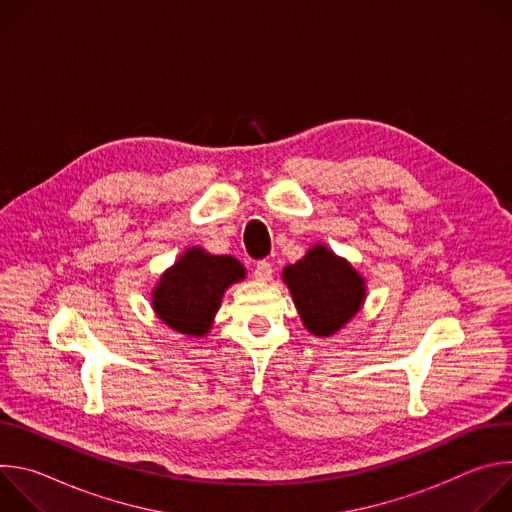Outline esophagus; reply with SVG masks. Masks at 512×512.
I'll return each instance as SVG.
<instances>
[{"label":"esophagus","mask_w":512,"mask_h":512,"mask_svg":"<svg viewBox=\"0 0 512 512\" xmlns=\"http://www.w3.org/2000/svg\"><path fill=\"white\" fill-rule=\"evenodd\" d=\"M253 275H255V279H259V281H269V279L273 277V267H271V263H269V261H259V263L255 265Z\"/></svg>","instance_id":"obj_1"}]
</instances>
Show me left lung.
Here are the masks:
<instances>
[{
	"label": "left lung",
	"mask_w": 512,
	"mask_h": 512,
	"mask_svg": "<svg viewBox=\"0 0 512 512\" xmlns=\"http://www.w3.org/2000/svg\"><path fill=\"white\" fill-rule=\"evenodd\" d=\"M306 330L318 338L334 336L364 306L367 279L350 261L316 243L281 273Z\"/></svg>",
	"instance_id": "8db88e82"
}]
</instances>
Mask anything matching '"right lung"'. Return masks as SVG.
Masks as SVG:
<instances>
[{"mask_svg":"<svg viewBox=\"0 0 512 512\" xmlns=\"http://www.w3.org/2000/svg\"><path fill=\"white\" fill-rule=\"evenodd\" d=\"M245 277L247 271L235 257L188 247L156 281L152 310L178 334L202 338L214 324L225 291Z\"/></svg>","mask_w":512,"mask_h":512,"instance_id":"1","label":"right lung"}]
</instances>
